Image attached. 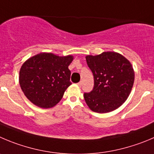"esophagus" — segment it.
<instances>
[{
	"instance_id": "1",
	"label": "esophagus",
	"mask_w": 154,
	"mask_h": 154,
	"mask_svg": "<svg viewBox=\"0 0 154 154\" xmlns=\"http://www.w3.org/2000/svg\"><path fill=\"white\" fill-rule=\"evenodd\" d=\"M82 82H79L78 83V85L79 86H80V87H81V86H82Z\"/></svg>"
}]
</instances>
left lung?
<instances>
[{
  "mask_svg": "<svg viewBox=\"0 0 154 154\" xmlns=\"http://www.w3.org/2000/svg\"><path fill=\"white\" fill-rule=\"evenodd\" d=\"M94 80L93 90L85 93L86 103L92 111L105 113L119 107L131 93L134 72L131 63L116 52H103L86 57Z\"/></svg>",
  "mask_w": 154,
  "mask_h": 154,
  "instance_id": "8db88e82",
  "label": "left lung"
}]
</instances>
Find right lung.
Masks as SVG:
<instances>
[{
  "label": "right lung",
  "mask_w": 154,
  "mask_h": 154,
  "mask_svg": "<svg viewBox=\"0 0 154 154\" xmlns=\"http://www.w3.org/2000/svg\"><path fill=\"white\" fill-rule=\"evenodd\" d=\"M73 57L41 53L29 58L20 71V85L26 97L41 108H51L60 102L70 82L68 66Z\"/></svg>",
  "instance_id": "obj_1"
}]
</instances>
